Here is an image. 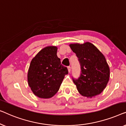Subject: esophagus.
Listing matches in <instances>:
<instances>
[{"label": "esophagus", "mask_w": 126, "mask_h": 126, "mask_svg": "<svg viewBox=\"0 0 126 126\" xmlns=\"http://www.w3.org/2000/svg\"><path fill=\"white\" fill-rule=\"evenodd\" d=\"M67 68H68V72H71V67L68 66V67H67Z\"/></svg>", "instance_id": "esophagus-1"}]
</instances>
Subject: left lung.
Returning a JSON list of instances; mask_svg holds the SVG:
<instances>
[{"instance_id":"left-lung-1","label":"left lung","mask_w":126,"mask_h":126,"mask_svg":"<svg viewBox=\"0 0 126 126\" xmlns=\"http://www.w3.org/2000/svg\"><path fill=\"white\" fill-rule=\"evenodd\" d=\"M70 47L80 64V77L77 79L72 78L78 91L87 98L100 94L106 88L110 78V68L104 56L90 42L70 44Z\"/></svg>"}]
</instances>
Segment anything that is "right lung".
<instances>
[{
  "instance_id": "obj_1",
  "label": "right lung",
  "mask_w": 126,
  "mask_h": 126,
  "mask_svg": "<svg viewBox=\"0 0 126 126\" xmlns=\"http://www.w3.org/2000/svg\"><path fill=\"white\" fill-rule=\"evenodd\" d=\"M57 50L56 46L44 48L30 63L28 83L34 95L40 98H50L55 95L68 73L67 67L61 64Z\"/></svg>"
}]
</instances>
